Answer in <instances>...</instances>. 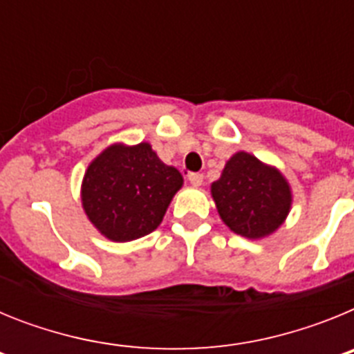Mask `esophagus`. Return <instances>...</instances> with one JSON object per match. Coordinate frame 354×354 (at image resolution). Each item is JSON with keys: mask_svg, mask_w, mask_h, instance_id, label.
<instances>
[{"mask_svg": "<svg viewBox=\"0 0 354 354\" xmlns=\"http://www.w3.org/2000/svg\"><path fill=\"white\" fill-rule=\"evenodd\" d=\"M187 180H189V183L193 184V186H202V184H204V175L202 174H189L187 175Z\"/></svg>", "mask_w": 354, "mask_h": 354, "instance_id": "obj_1", "label": "esophagus"}]
</instances>
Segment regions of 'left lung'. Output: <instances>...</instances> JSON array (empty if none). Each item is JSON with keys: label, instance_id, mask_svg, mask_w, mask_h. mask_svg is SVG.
I'll return each instance as SVG.
<instances>
[{"label": "left lung", "instance_id": "obj_1", "mask_svg": "<svg viewBox=\"0 0 354 354\" xmlns=\"http://www.w3.org/2000/svg\"><path fill=\"white\" fill-rule=\"evenodd\" d=\"M211 193L223 223L248 239L273 234L286 221L292 204L286 177L248 152L228 159Z\"/></svg>", "mask_w": 354, "mask_h": 354}]
</instances>
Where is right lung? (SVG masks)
<instances>
[{
	"label": "right lung",
	"mask_w": 354,
	"mask_h": 354,
	"mask_svg": "<svg viewBox=\"0 0 354 354\" xmlns=\"http://www.w3.org/2000/svg\"><path fill=\"white\" fill-rule=\"evenodd\" d=\"M183 183L180 171L165 165L149 143H115L90 162L81 202L102 236L126 243L159 227Z\"/></svg>",
	"instance_id": "1"
}]
</instances>
